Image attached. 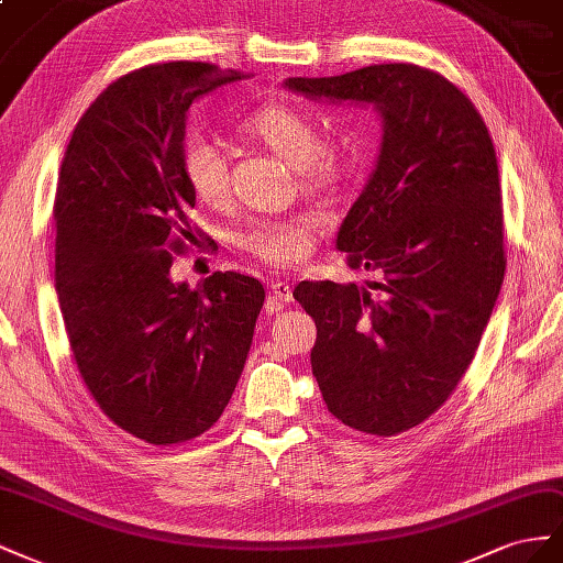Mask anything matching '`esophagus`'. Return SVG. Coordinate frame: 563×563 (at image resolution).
Masks as SVG:
<instances>
[{
	"label": "esophagus",
	"instance_id": "obj_1",
	"mask_svg": "<svg viewBox=\"0 0 563 563\" xmlns=\"http://www.w3.org/2000/svg\"><path fill=\"white\" fill-rule=\"evenodd\" d=\"M271 292L276 295V299H280V301H285V303L295 301V297H292V285H290V283H285V280L271 283Z\"/></svg>",
	"mask_w": 563,
	"mask_h": 563
}]
</instances>
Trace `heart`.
<instances>
[{"label": "heart", "instance_id": "1", "mask_svg": "<svg viewBox=\"0 0 563 563\" xmlns=\"http://www.w3.org/2000/svg\"><path fill=\"white\" fill-rule=\"evenodd\" d=\"M247 126L268 148L301 169L309 181L330 179L342 163V151L334 143H320L316 120L297 108H262L250 118ZM181 165L186 181L200 202L217 207L227 200L229 159L217 139L200 132L188 134L181 146ZM316 227L318 219L313 214L260 219L243 231L240 245L271 266H295L311 252Z\"/></svg>", "mask_w": 563, "mask_h": 563}]
</instances>
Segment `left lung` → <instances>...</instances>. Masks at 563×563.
Wrapping results in <instances>:
<instances>
[{
  "mask_svg": "<svg viewBox=\"0 0 563 563\" xmlns=\"http://www.w3.org/2000/svg\"><path fill=\"white\" fill-rule=\"evenodd\" d=\"M313 101L373 106L375 169L336 233L382 283L301 280L318 328L313 377L346 427L396 437L437 412L467 371L505 278L500 172L490 134L453 82L410 63L287 77Z\"/></svg>",
  "mask_w": 563,
  "mask_h": 563,
  "instance_id": "1",
  "label": "left lung"
}]
</instances>
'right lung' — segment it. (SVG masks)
Listing matches in <instances>:
<instances>
[{
    "instance_id": "right-lung-1",
    "label": "right lung",
    "mask_w": 563,
    "mask_h": 563,
    "mask_svg": "<svg viewBox=\"0 0 563 563\" xmlns=\"http://www.w3.org/2000/svg\"><path fill=\"white\" fill-rule=\"evenodd\" d=\"M250 75L172 60L112 82L77 122L63 157L56 292L75 363L96 404L153 445L210 429L243 373L264 287L217 271L172 280L192 240L181 146L188 108Z\"/></svg>"
}]
</instances>
